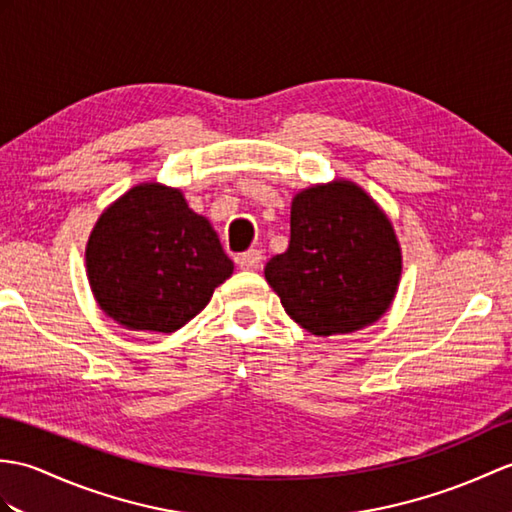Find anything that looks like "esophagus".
<instances>
[{
	"instance_id": "1",
	"label": "esophagus",
	"mask_w": 512,
	"mask_h": 512,
	"mask_svg": "<svg viewBox=\"0 0 512 512\" xmlns=\"http://www.w3.org/2000/svg\"><path fill=\"white\" fill-rule=\"evenodd\" d=\"M235 261H237V266H240L242 270H257V268H261V261H264V255H261V251H255V248H251V251L237 255Z\"/></svg>"
}]
</instances>
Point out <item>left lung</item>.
<instances>
[{
  "label": "left lung",
  "instance_id": "1",
  "mask_svg": "<svg viewBox=\"0 0 512 512\" xmlns=\"http://www.w3.org/2000/svg\"><path fill=\"white\" fill-rule=\"evenodd\" d=\"M285 312L314 336L351 334L397 294L401 248L386 213L351 181L312 185L292 200L290 246L264 268Z\"/></svg>",
  "mask_w": 512,
  "mask_h": 512
}]
</instances>
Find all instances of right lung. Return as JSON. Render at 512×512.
<instances>
[{
    "instance_id": "right-lung-1",
    "label": "right lung",
    "mask_w": 512,
    "mask_h": 512,
    "mask_svg": "<svg viewBox=\"0 0 512 512\" xmlns=\"http://www.w3.org/2000/svg\"><path fill=\"white\" fill-rule=\"evenodd\" d=\"M85 257L100 310L133 331L181 329L233 275L209 220L181 189L159 183L135 185L106 207Z\"/></svg>"
}]
</instances>
